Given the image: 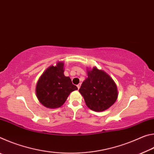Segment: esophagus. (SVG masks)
<instances>
[{
  "mask_svg": "<svg viewBox=\"0 0 154 154\" xmlns=\"http://www.w3.org/2000/svg\"><path fill=\"white\" fill-rule=\"evenodd\" d=\"M80 86H81V83H79V84L77 85V87L78 89H79V88H80Z\"/></svg>",
  "mask_w": 154,
  "mask_h": 154,
  "instance_id": "obj_1",
  "label": "esophagus"
}]
</instances>
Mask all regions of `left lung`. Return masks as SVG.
<instances>
[{
	"mask_svg": "<svg viewBox=\"0 0 154 154\" xmlns=\"http://www.w3.org/2000/svg\"><path fill=\"white\" fill-rule=\"evenodd\" d=\"M88 76L79 90L88 107L97 112L109 109L118 98L116 83L106 72L96 67L88 71Z\"/></svg>",
	"mask_w": 154,
	"mask_h": 154,
	"instance_id": "8db88e82",
	"label": "left lung"
}]
</instances>
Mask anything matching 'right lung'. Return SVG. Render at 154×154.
I'll return each mask as SVG.
<instances>
[{"mask_svg": "<svg viewBox=\"0 0 154 154\" xmlns=\"http://www.w3.org/2000/svg\"><path fill=\"white\" fill-rule=\"evenodd\" d=\"M64 65L63 62H59L56 66L48 68L36 84V97L47 108L60 107L70 93L78 89L70 77L64 75Z\"/></svg>", "mask_w": 154, "mask_h": 154, "instance_id": "1", "label": "right lung"}]
</instances>
